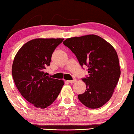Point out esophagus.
I'll list each match as a JSON object with an SVG mask.
<instances>
[{
	"mask_svg": "<svg viewBox=\"0 0 134 134\" xmlns=\"http://www.w3.org/2000/svg\"><path fill=\"white\" fill-rule=\"evenodd\" d=\"M76 80H68V82L70 83H75L76 82Z\"/></svg>",
	"mask_w": 134,
	"mask_h": 134,
	"instance_id": "1",
	"label": "esophagus"
}]
</instances>
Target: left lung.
Masks as SVG:
<instances>
[{"label":"left lung","mask_w":134,"mask_h":134,"mask_svg":"<svg viewBox=\"0 0 134 134\" xmlns=\"http://www.w3.org/2000/svg\"><path fill=\"white\" fill-rule=\"evenodd\" d=\"M63 44L75 54L80 65L88 68V77L82 80L86 90L78 95L79 100L92 109L102 107L111 98L120 76L115 49L95 34L70 37Z\"/></svg>","instance_id":"8db88e82"}]
</instances>
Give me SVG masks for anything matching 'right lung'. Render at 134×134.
<instances>
[{"mask_svg":"<svg viewBox=\"0 0 134 134\" xmlns=\"http://www.w3.org/2000/svg\"><path fill=\"white\" fill-rule=\"evenodd\" d=\"M64 39L37 38L24 44L14 59L12 77L17 88L27 101L38 108L49 106L59 95L64 81L46 75L52 54Z\"/></svg>","mask_w":134,"mask_h":134,"instance_id":"add662e5","label":"right lung"}]
</instances>
